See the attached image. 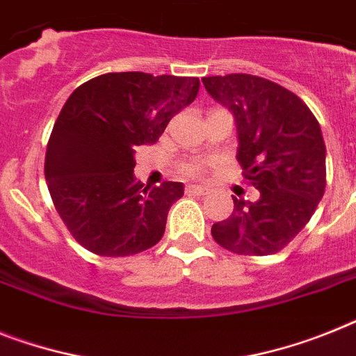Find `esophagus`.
I'll use <instances>...</instances> for the list:
<instances>
[{
    "mask_svg": "<svg viewBox=\"0 0 356 356\" xmlns=\"http://www.w3.org/2000/svg\"><path fill=\"white\" fill-rule=\"evenodd\" d=\"M186 193H190V195H208L210 193V190L208 188H202V186H186V190H184Z\"/></svg>",
    "mask_w": 356,
    "mask_h": 356,
    "instance_id": "esophagus-1",
    "label": "esophagus"
}]
</instances>
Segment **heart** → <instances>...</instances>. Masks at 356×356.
Masks as SVG:
<instances>
[{
  "label": "heart",
  "instance_id": "1",
  "mask_svg": "<svg viewBox=\"0 0 356 356\" xmlns=\"http://www.w3.org/2000/svg\"><path fill=\"white\" fill-rule=\"evenodd\" d=\"M181 172H183L186 177H201L202 175L201 164L197 163H184L183 166H181Z\"/></svg>",
  "mask_w": 356,
  "mask_h": 356
}]
</instances>
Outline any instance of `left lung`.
Wrapping results in <instances>:
<instances>
[{
	"label": "left lung",
	"mask_w": 356,
	"mask_h": 356,
	"mask_svg": "<svg viewBox=\"0 0 356 356\" xmlns=\"http://www.w3.org/2000/svg\"><path fill=\"white\" fill-rule=\"evenodd\" d=\"M206 92L228 106L238 134L237 161L261 197H234V213L211 226L215 243L237 255H273L309 222L325 190L321 124L298 95L252 76L202 77Z\"/></svg>",
	"instance_id": "obj_1"
}]
</instances>
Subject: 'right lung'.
I'll return each instance as SVG.
<instances>
[{
    "label": "right lung",
    "instance_id": "1",
    "mask_svg": "<svg viewBox=\"0 0 356 356\" xmlns=\"http://www.w3.org/2000/svg\"><path fill=\"white\" fill-rule=\"evenodd\" d=\"M199 85L197 77L110 72L70 94L47 145L44 179L59 217L88 252L128 257L161 241L183 184L143 186L134 150L159 141Z\"/></svg>",
    "mask_w": 356,
    "mask_h": 356
}]
</instances>
